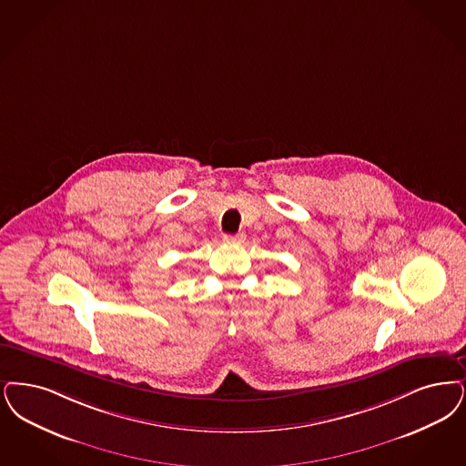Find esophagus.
I'll list each match as a JSON object with an SVG mask.
<instances>
[{
    "label": "esophagus",
    "instance_id": "obj_1",
    "mask_svg": "<svg viewBox=\"0 0 466 466\" xmlns=\"http://www.w3.org/2000/svg\"><path fill=\"white\" fill-rule=\"evenodd\" d=\"M224 241L228 242V244H236V242H242L244 241V234H225L224 236Z\"/></svg>",
    "mask_w": 466,
    "mask_h": 466
}]
</instances>
